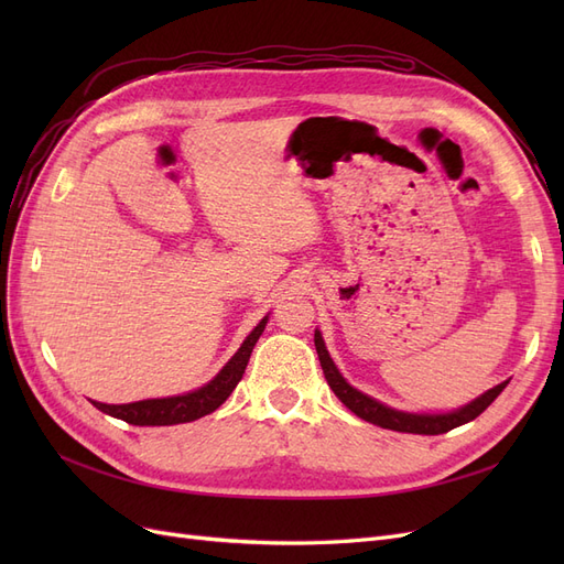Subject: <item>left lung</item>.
<instances>
[{
  "instance_id": "1",
  "label": "left lung",
  "mask_w": 564,
  "mask_h": 564,
  "mask_svg": "<svg viewBox=\"0 0 564 564\" xmlns=\"http://www.w3.org/2000/svg\"><path fill=\"white\" fill-rule=\"evenodd\" d=\"M315 350L319 355L324 379H327L329 388L334 390V395L340 402H344L355 416H360V419H365L373 425H381V429L398 431V433H414V435L449 433L452 429H458V425H464V423L480 416L485 409L501 395V390L508 386V381L494 386L491 390L485 392V395L473 400L466 406L456 409V412H447V414H409V412H400V409L386 406L373 398L365 395V392L352 388L344 377H340V371L336 369L327 348H324V340H322L319 332H315Z\"/></svg>"
}]
</instances>
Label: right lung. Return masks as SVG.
Listing matches in <instances>:
<instances>
[{"instance_id":"obj_1","label":"right lung","mask_w":564,"mask_h":564,"mask_svg":"<svg viewBox=\"0 0 564 564\" xmlns=\"http://www.w3.org/2000/svg\"><path fill=\"white\" fill-rule=\"evenodd\" d=\"M265 322H268V317H263L259 324H256L253 332L245 338L240 350L230 357V362L220 369L207 386H202L193 392H185V395H176V398L141 400V402H129V404L94 402V406L100 409L104 414L122 419L133 425H174V423H191V421L207 416L214 412V409L224 404L230 398L235 386L240 383L256 340H259V336L265 329Z\"/></svg>"}]
</instances>
